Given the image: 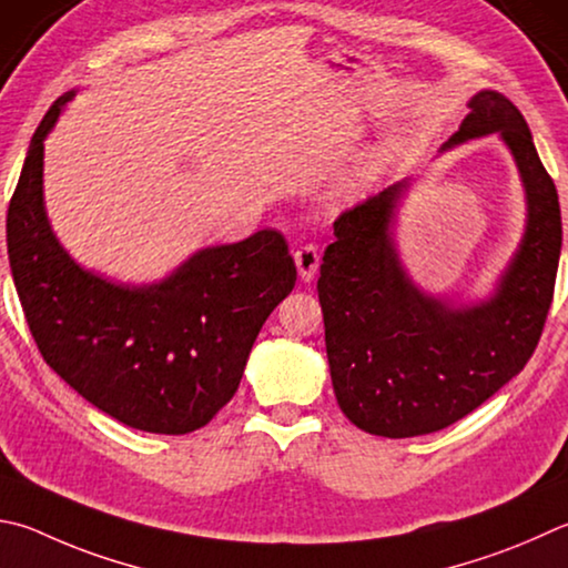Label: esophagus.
Listing matches in <instances>:
<instances>
[{
    "label": "esophagus",
    "instance_id": "obj_1",
    "mask_svg": "<svg viewBox=\"0 0 568 568\" xmlns=\"http://www.w3.org/2000/svg\"><path fill=\"white\" fill-rule=\"evenodd\" d=\"M295 265H297V275H301L303 283H311L317 267H320V255L315 251V245H303V248L295 251Z\"/></svg>",
    "mask_w": 568,
    "mask_h": 568
}]
</instances>
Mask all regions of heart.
Returning <instances> with one entry per match:
<instances>
[{
    "mask_svg": "<svg viewBox=\"0 0 568 568\" xmlns=\"http://www.w3.org/2000/svg\"><path fill=\"white\" fill-rule=\"evenodd\" d=\"M385 161H387V149H377L369 153V156L359 163V169L353 173V176L347 179L343 189L337 191V195H355L359 189H363V185H367V181L375 179V173L383 169Z\"/></svg>",
    "mask_w": 568,
    "mask_h": 568,
    "instance_id": "heart-1",
    "label": "heart"
}]
</instances>
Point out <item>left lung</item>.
I'll return each mask as SVG.
<instances>
[{"label":"left lung","mask_w":568,"mask_h":568,"mask_svg":"<svg viewBox=\"0 0 568 568\" xmlns=\"http://www.w3.org/2000/svg\"><path fill=\"white\" fill-rule=\"evenodd\" d=\"M439 151L499 136L527 201L524 235L489 297L422 291L397 248V215L412 181L345 211L320 265L317 295L339 409L355 427L402 439L445 429L517 377L539 343L561 255L556 185L519 109L494 89Z\"/></svg>","instance_id":"8db88e82"}]
</instances>
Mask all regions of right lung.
I'll use <instances>...</instances> for the list:
<instances>
[{
	"label": "right lung",
	"mask_w": 568,
	"mask_h": 568,
	"mask_svg": "<svg viewBox=\"0 0 568 568\" xmlns=\"http://www.w3.org/2000/svg\"><path fill=\"white\" fill-rule=\"evenodd\" d=\"M77 91L41 119L9 203L19 301L41 357L81 397L126 427L185 435L235 395L263 323L295 287V263L265 229L195 251L143 285L79 265L44 205V141Z\"/></svg>",
	"instance_id": "add662e5"
}]
</instances>
